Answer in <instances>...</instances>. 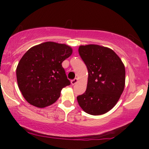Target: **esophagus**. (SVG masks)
<instances>
[{
	"instance_id": "1",
	"label": "esophagus",
	"mask_w": 149,
	"mask_h": 149,
	"mask_svg": "<svg viewBox=\"0 0 149 149\" xmlns=\"http://www.w3.org/2000/svg\"><path fill=\"white\" fill-rule=\"evenodd\" d=\"M77 82H78V79H77V78H75V79H73V80H71V84H72V85H73L76 84Z\"/></svg>"
}]
</instances>
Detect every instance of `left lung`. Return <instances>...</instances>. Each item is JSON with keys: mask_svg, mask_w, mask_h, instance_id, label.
Wrapping results in <instances>:
<instances>
[{"mask_svg": "<svg viewBox=\"0 0 149 149\" xmlns=\"http://www.w3.org/2000/svg\"><path fill=\"white\" fill-rule=\"evenodd\" d=\"M78 52L88 71L86 91L77 97L78 104L90 115L109 111L125 88L124 64L111 49L97 45H81Z\"/></svg>", "mask_w": 149, "mask_h": 149, "instance_id": "left-lung-1", "label": "left lung"}]
</instances>
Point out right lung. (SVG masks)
Wrapping results in <instances>:
<instances>
[{
  "mask_svg": "<svg viewBox=\"0 0 149 149\" xmlns=\"http://www.w3.org/2000/svg\"><path fill=\"white\" fill-rule=\"evenodd\" d=\"M72 54L65 44L45 42L30 48L16 70L19 88L30 104L38 108L51 105L71 84L61 63Z\"/></svg>",
  "mask_w": 149,
  "mask_h": 149,
  "instance_id": "obj_1",
  "label": "right lung"
}]
</instances>
